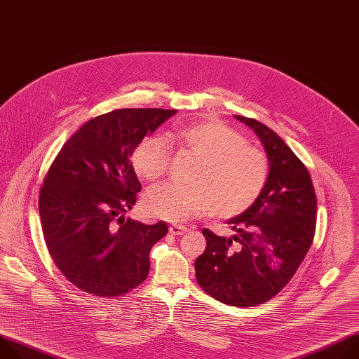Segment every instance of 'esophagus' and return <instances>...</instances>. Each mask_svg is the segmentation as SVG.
<instances>
[{
  "instance_id": "obj_1",
  "label": "esophagus",
  "mask_w": 359,
  "mask_h": 359,
  "mask_svg": "<svg viewBox=\"0 0 359 359\" xmlns=\"http://www.w3.org/2000/svg\"><path fill=\"white\" fill-rule=\"evenodd\" d=\"M169 232L172 235H175V236H182V235H184L187 232V227L183 226V224H172L169 227Z\"/></svg>"
}]
</instances>
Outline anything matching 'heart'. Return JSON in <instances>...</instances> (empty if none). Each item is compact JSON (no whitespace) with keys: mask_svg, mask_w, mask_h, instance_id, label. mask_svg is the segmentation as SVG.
<instances>
[{"mask_svg":"<svg viewBox=\"0 0 359 359\" xmlns=\"http://www.w3.org/2000/svg\"><path fill=\"white\" fill-rule=\"evenodd\" d=\"M201 157L190 184L165 183L151 187L143 199L146 215L183 222L212 209L216 216L232 217L246 212L265 189L269 168L262 151L246 144L233 128L215 118L177 127L169 133ZM170 143L165 136L142 139L132 153V165L146 180L163 177L169 168Z\"/></svg>","mask_w":359,"mask_h":359,"instance_id":"b5f03b06","label":"heart"}]
</instances>
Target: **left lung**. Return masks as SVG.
I'll use <instances>...</instances> for the list:
<instances>
[{
	"instance_id": "1",
	"label": "left lung",
	"mask_w": 359,
	"mask_h": 359,
	"mask_svg": "<svg viewBox=\"0 0 359 359\" xmlns=\"http://www.w3.org/2000/svg\"><path fill=\"white\" fill-rule=\"evenodd\" d=\"M264 144L269 176L257 201L227 220L232 238L203 229L206 249L194 262L199 286L232 306L272 299L298 271L313 241L316 196L308 169L268 126L235 116Z\"/></svg>"
}]
</instances>
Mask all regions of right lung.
I'll return each instance as SVG.
<instances>
[{"label":"right lung","mask_w":359,"mask_h":359,"mask_svg":"<svg viewBox=\"0 0 359 359\" xmlns=\"http://www.w3.org/2000/svg\"><path fill=\"white\" fill-rule=\"evenodd\" d=\"M176 113L120 109L97 116L54 158L39 199L43 233L54 264L79 289L110 298L147 278L150 249L168 224L124 217L142 190L130 157Z\"/></svg>","instance_id":"add662e5"}]
</instances>
